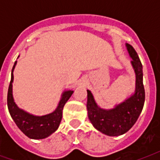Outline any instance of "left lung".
Instances as JSON below:
<instances>
[{
	"label": "left lung",
	"mask_w": 160,
	"mask_h": 160,
	"mask_svg": "<svg viewBox=\"0 0 160 160\" xmlns=\"http://www.w3.org/2000/svg\"><path fill=\"white\" fill-rule=\"evenodd\" d=\"M131 65L136 76L135 91L124 102L114 108L105 109L96 104L92 93L87 90V110L89 119L95 129L109 136L125 134L135 124L144 104L145 92L143 85V66L133 46L126 44Z\"/></svg>",
	"instance_id": "obj_1"
}]
</instances>
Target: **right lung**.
Returning <instances> with one entry per match:
<instances>
[{"mask_svg":"<svg viewBox=\"0 0 160 160\" xmlns=\"http://www.w3.org/2000/svg\"><path fill=\"white\" fill-rule=\"evenodd\" d=\"M15 62L11 70V79L7 93V106L11 118L13 119L18 128L30 139H42L47 138L56 131L62 119V110L65 103L72 95L73 90H65L62 93L58 106L52 113L42 116H36L29 114L23 109H20L14 101L12 94L13 71L16 67Z\"/></svg>","mask_w":160,"mask_h":160,"instance_id":"obj_1","label":"right lung"}]
</instances>
